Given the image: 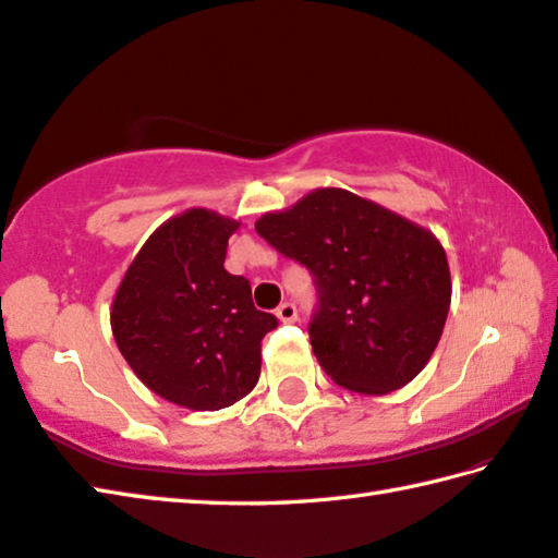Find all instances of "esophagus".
Returning <instances> with one entry per match:
<instances>
[{
	"instance_id": "1",
	"label": "esophagus",
	"mask_w": 558,
	"mask_h": 558,
	"mask_svg": "<svg viewBox=\"0 0 558 558\" xmlns=\"http://www.w3.org/2000/svg\"><path fill=\"white\" fill-rule=\"evenodd\" d=\"M276 314H278V319L286 322V324L298 322V307L292 305V302H282V305L276 310Z\"/></svg>"
}]
</instances>
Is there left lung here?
I'll return each instance as SVG.
<instances>
[{"mask_svg": "<svg viewBox=\"0 0 558 558\" xmlns=\"http://www.w3.org/2000/svg\"><path fill=\"white\" fill-rule=\"evenodd\" d=\"M256 231L317 286L310 341L341 388L388 395L427 366L451 305L449 260L414 221L341 187H322Z\"/></svg>", "mask_w": 558, "mask_h": 558, "instance_id": "1", "label": "left lung"}]
</instances>
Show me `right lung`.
Here are the masks:
<instances>
[{
  "label": "right lung",
  "instance_id": "obj_1",
  "mask_svg": "<svg viewBox=\"0 0 558 558\" xmlns=\"http://www.w3.org/2000/svg\"><path fill=\"white\" fill-rule=\"evenodd\" d=\"M239 221L187 209L160 225L111 302V333L138 380L187 410H221L260 376V341L278 319L253 307L244 276L225 268Z\"/></svg>",
  "mask_w": 558,
  "mask_h": 558
}]
</instances>
